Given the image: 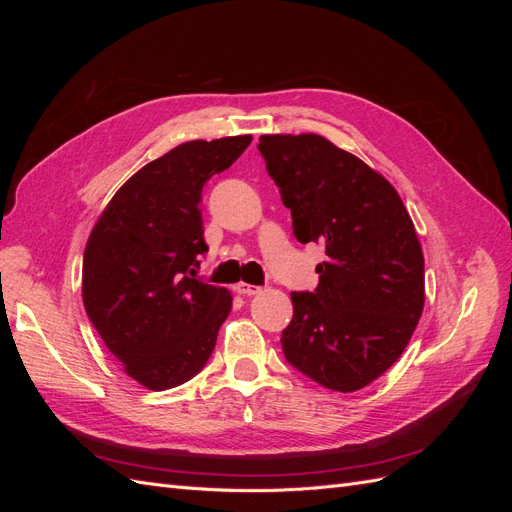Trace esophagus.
Here are the masks:
<instances>
[{
	"instance_id": "obj_1",
	"label": "esophagus",
	"mask_w": 512,
	"mask_h": 512,
	"mask_svg": "<svg viewBox=\"0 0 512 512\" xmlns=\"http://www.w3.org/2000/svg\"><path fill=\"white\" fill-rule=\"evenodd\" d=\"M235 292H237V294H243V297H252V294H258V292H260V286L239 282V284L235 286Z\"/></svg>"
}]
</instances>
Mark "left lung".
Here are the masks:
<instances>
[{"mask_svg":"<svg viewBox=\"0 0 512 512\" xmlns=\"http://www.w3.org/2000/svg\"><path fill=\"white\" fill-rule=\"evenodd\" d=\"M299 243H322L314 292H292L286 361L324 389L352 393L408 346L425 305V260L393 185L318 134L260 136Z\"/></svg>","mask_w":512,"mask_h":512,"instance_id":"8db88e82","label":"left lung"}]
</instances>
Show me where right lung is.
Instances as JSON below:
<instances>
[{"mask_svg": "<svg viewBox=\"0 0 512 512\" xmlns=\"http://www.w3.org/2000/svg\"><path fill=\"white\" fill-rule=\"evenodd\" d=\"M252 136L190 141L121 185L85 247L83 303L106 348L151 391L173 389L209 361L232 297L198 277L209 250L200 194Z\"/></svg>", "mask_w": 512, "mask_h": 512, "instance_id": "obj_1", "label": "right lung"}]
</instances>
